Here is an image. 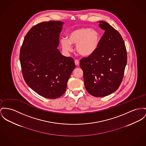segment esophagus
I'll list each match as a JSON object with an SVG mask.
<instances>
[{"mask_svg":"<svg viewBox=\"0 0 146 146\" xmlns=\"http://www.w3.org/2000/svg\"><path fill=\"white\" fill-rule=\"evenodd\" d=\"M75 64L76 65H78L79 64H80V62H79V61L78 60H75Z\"/></svg>","mask_w":146,"mask_h":146,"instance_id":"1","label":"esophagus"}]
</instances>
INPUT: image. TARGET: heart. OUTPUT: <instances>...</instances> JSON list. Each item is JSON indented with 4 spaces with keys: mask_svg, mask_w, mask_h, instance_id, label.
I'll return each mask as SVG.
<instances>
[{
    "mask_svg": "<svg viewBox=\"0 0 146 146\" xmlns=\"http://www.w3.org/2000/svg\"><path fill=\"white\" fill-rule=\"evenodd\" d=\"M100 36L97 30L86 27H81L69 32L67 39L61 40L63 50L72 51L71 45H76V50L82 56H88L94 54L100 43Z\"/></svg>",
    "mask_w": 146,
    "mask_h": 146,
    "instance_id": "b5f03b06",
    "label": "heart"
}]
</instances>
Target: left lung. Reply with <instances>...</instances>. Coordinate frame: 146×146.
Here are the masks:
<instances>
[{
    "label": "left lung",
    "instance_id": "8db88e82",
    "mask_svg": "<svg viewBox=\"0 0 146 146\" xmlns=\"http://www.w3.org/2000/svg\"><path fill=\"white\" fill-rule=\"evenodd\" d=\"M105 30L96 51L80 60L85 86L95 97H104L119 87L127 62V50L121 34L108 23L99 21Z\"/></svg>",
    "mask_w": 146,
    "mask_h": 146
}]
</instances>
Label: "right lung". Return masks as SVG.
I'll return each mask as SVG.
<instances>
[{
	"mask_svg": "<svg viewBox=\"0 0 146 146\" xmlns=\"http://www.w3.org/2000/svg\"><path fill=\"white\" fill-rule=\"evenodd\" d=\"M64 23L49 21L33 27L20 50V62L27 84L40 96L57 98L66 91L75 68L73 58L61 54L57 47Z\"/></svg>",
	"mask_w": 146,
	"mask_h": 146,
	"instance_id": "right-lung-1",
	"label": "right lung"
}]
</instances>
